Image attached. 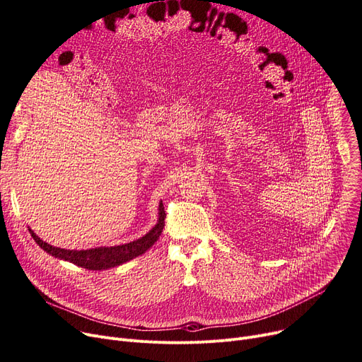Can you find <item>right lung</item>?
I'll return each instance as SVG.
<instances>
[{"mask_svg":"<svg viewBox=\"0 0 362 362\" xmlns=\"http://www.w3.org/2000/svg\"><path fill=\"white\" fill-rule=\"evenodd\" d=\"M164 218H165V211L163 206V201H160L158 205V220L157 224L152 227V229L142 238L124 243V245H114V246H98V248H90V250H63V248H57V246H52L47 242H44L40 236H36V233L29 229L33 240L41 246V248L48 252L49 255L69 261L74 265H79V267H83L86 270H108L112 267H117V265H122L133 258H136L146 252L152 245H154L164 227Z\"/></svg>","mask_w":362,"mask_h":362,"instance_id":"right-lung-1","label":"right lung"}]
</instances>
